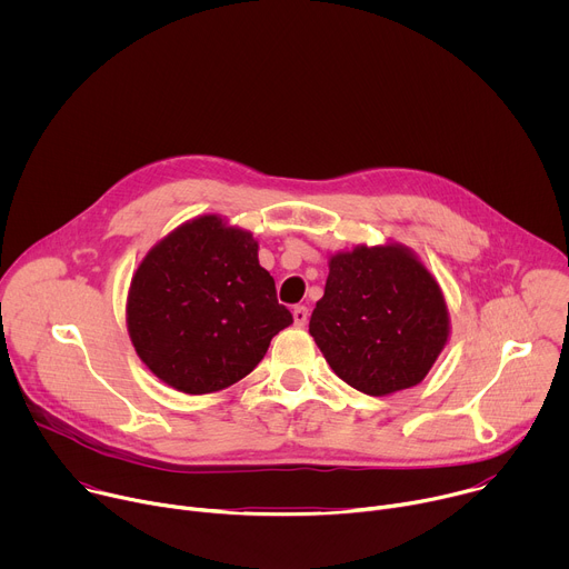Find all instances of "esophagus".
<instances>
[{
	"instance_id": "1",
	"label": "esophagus",
	"mask_w": 569,
	"mask_h": 569,
	"mask_svg": "<svg viewBox=\"0 0 569 569\" xmlns=\"http://www.w3.org/2000/svg\"><path fill=\"white\" fill-rule=\"evenodd\" d=\"M292 319H295V327L303 329L308 323V308L306 306H295L292 308Z\"/></svg>"
}]
</instances>
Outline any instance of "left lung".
<instances>
[{"mask_svg": "<svg viewBox=\"0 0 569 569\" xmlns=\"http://www.w3.org/2000/svg\"><path fill=\"white\" fill-rule=\"evenodd\" d=\"M308 331L347 385L387 396L428 376L448 342L450 315L419 257L400 242H385L329 259L327 288Z\"/></svg>", "mask_w": 569, "mask_h": 569, "instance_id": "1", "label": "left lung"}]
</instances>
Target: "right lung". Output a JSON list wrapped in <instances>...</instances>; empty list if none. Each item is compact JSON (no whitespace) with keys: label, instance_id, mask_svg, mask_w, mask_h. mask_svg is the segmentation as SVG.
<instances>
[{"label":"right lung","instance_id":"add662e5","mask_svg":"<svg viewBox=\"0 0 569 569\" xmlns=\"http://www.w3.org/2000/svg\"><path fill=\"white\" fill-rule=\"evenodd\" d=\"M126 323L141 362L169 387L211 393L246 378L292 323L252 231L216 213L187 220L132 274Z\"/></svg>","mask_w":569,"mask_h":569}]
</instances>
